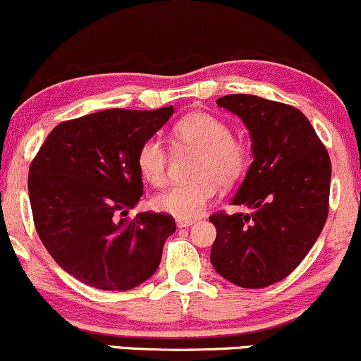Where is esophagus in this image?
<instances>
[{"label": "esophagus", "instance_id": "34e87169", "mask_svg": "<svg viewBox=\"0 0 361 361\" xmlns=\"http://www.w3.org/2000/svg\"><path fill=\"white\" fill-rule=\"evenodd\" d=\"M196 224V220H177V227L179 228H185V227H192Z\"/></svg>", "mask_w": 361, "mask_h": 361}]
</instances>
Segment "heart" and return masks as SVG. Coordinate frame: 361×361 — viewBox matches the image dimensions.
Listing matches in <instances>:
<instances>
[{"label": "heart", "mask_w": 361, "mask_h": 361, "mask_svg": "<svg viewBox=\"0 0 361 361\" xmlns=\"http://www.w3.org/2000/svg\"><path fill=\"white\" fill-rule=\"evenodd\" d=\"M176 146L197 149L192 173L196 179L170 185L154 196L157 210L182 220H192L208 208L219 195V188H231L250 169L251 151L247 142L232 135L224 118L208 111H195L182 117L172 127ZM169 151L157 137H149L137 149V169L149 184L161 185L166 180Z\"/></svg>", "instance_id": "b5f03b06"}]
</instances>
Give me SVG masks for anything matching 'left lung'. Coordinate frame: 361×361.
<instances>
[{
    "label": "left lung",
    "mask_w": 361,
    "mask_h": 361,
    "mask_svg": "<svg viewBox=\"0 0 361 361\" xmlns=\"http://www.w3.org/2000/svg\"><path fill=\"white\" fill-rule=\"evenodd\" d=\"M250 130L253 164L232 204L250 213L219 212L212 265L239 288L282 281L312 250L329 215L331 158L310 120L290 104L253 94L216 99Z\"/></svg>",
    "instance_id": "1"
}]
</instances>
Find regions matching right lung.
<instances>
[{
  "mask_svg": "<svg viewBox=\"0 0 361 361\" xmlns=\"http://www.w3.org/2000/svg\"><path fill=\"white\" fill-rule=\"evenodd\" d=\"M111 108L67 120L29 166L34 226L53 259L77 281L129 290L157 272L176 220L166 213L123 219L142 196L137 149L172 117Z\"/></svg>",
  "mask_w": 361,
  "mask_h": 361,
  "instance_id": "add662e5",
  "label": "right lung"
}]
</instances>
